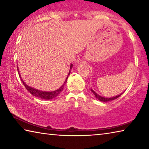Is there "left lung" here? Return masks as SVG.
Masks as SVG:
<instances>
[{
    "mask_svg": "<svg viewBox=\"0 0 149 149\" xmlns=\"http://www.w3.org/2000/svg\"><path fill=\"white\" fill-rule=\"evenodd\" d=\"M91 91L92 93L94 94V95L95 96V97L97 98V99H99V100H100V101H103V102H107V101H110V100H114L116 99H118V97H120V96H121V95L122 94H120L118 96H116V97H111V98H105V97H101V96L99 95L98 94H97L94 91H93V89H91Z\"/></svg>",
    "mask_w": 149,
    "mask_h": 149,
    "instance_id": "1",
    "label": "left lung"
}]
</instances>
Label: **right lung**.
<instances>
[{
	"label": "right lung",
	"instance_id": "add662e5",
	"mask_svg": "<svg viewBox=\"0 0 149 149\" xmlns=\"http://www.w3.org/2000/svg\"><path fill=\"white\" fill-rule=\"evenodd\" d=\"M72 64H71V65H70V69L72 68ZM69 75H70V72H69L68 75L66 79H65V81L64 83V84L62 85L61 87H60L58 89L54 91H51V92L41 91L33 89V88H31V87H29L28 85H27L24 82V81L22 80V83H23L24 87H26V89L28 91L31 93V95H33V96H35V97H36L37 98H39V99H45V100H50V99H54V98L56 97L62 91L63 89H64V86L65 85V83H66V81H67L68 77ZM19 77H20V75H19Z\"/></svg>",
	"mask_w": 149,
	"mask_h": 149
}]
</instances>
